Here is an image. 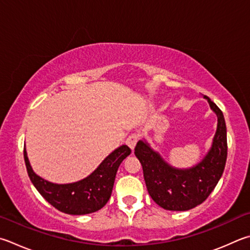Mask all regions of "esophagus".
<instances>
[{
	"instance_id": "obj_1",
	"label": "esophagus",
	"mask_w": 250,
	"mask_h": 250,
	"mask_svg": "<svg viewBox=\"0 0 250 250\" xmlns=\"http://www.w3.org/2000/svg\"><path fill=\"white\" fill-rule=\"evenodd\" d=\"M138 140H139V135L133 133V134L129 135L128 139H126V141H125V143L129 145V147L131 149H133L134 146H135V144H137V142H138Z\"/></svg>"
}]
</instances>
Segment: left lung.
Instances as JSON below:
<instances>
[{"instance_id":"left-lung-1","label":"left lung","mask_w":250,"mask_h":250,"mask_svg":"<svg viewBox=\"0 0 250 250\" xmlns=\"http://www.w3.org/2000/svg\"><path fill=\"white\" fill-rule=\"evenodd\" d=\"M211 109L217 116V128L210 151L190 168L170 166L145 141H139L135 156L142 165L149 196L158 206L169 211H187L207 200L219 183L228 157V139L223 112L208 96Z\"/></svg>"}]
</instances>
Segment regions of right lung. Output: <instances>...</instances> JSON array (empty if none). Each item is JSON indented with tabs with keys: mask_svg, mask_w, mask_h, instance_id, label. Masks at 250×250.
Masks as SVG:
<instances>
[{
	"mask_svg": "<svg viewBox=\"0 0 250 250\" xmlns=\"http://www.w3.org/2000/svg\"><path fill=\"white\" fill-rule=\"evenodd\" d=\"M130 153L129 146L121 145L86 178L64 185L50 183L36 175L30 166L26 148L24 158L31 183L52 207L66 214L84 215L101 210L109 200L117 170Z\"/></svg>",
	"mask_w": 250,
	"mask_h": 250,
	"instance_id": "obj_1",
	"label": "right lung"
}]
</instances>
